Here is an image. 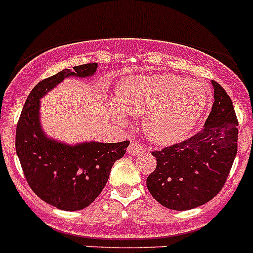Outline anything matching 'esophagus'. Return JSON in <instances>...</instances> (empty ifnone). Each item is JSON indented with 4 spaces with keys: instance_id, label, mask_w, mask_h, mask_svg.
Instances as JSON below:
<instances>
[{
    "instance_id": "esophagus-1",
    "label": "esophagus",
    "mask_w": 253,
    "mask_h": 253,
    "mask_svg": "<svg viewBox=\"0 0 253 253\" xmlns=\"http://www.w3.org/2000/svg\"><path fill=\"white\" fill-rule=\"evenodd\" d=\"M142 152H144V148H143V145L141 143L136 142V141H132L129 143L128 148H127V153H128L129 155H138L141 154Z\"/></svg>"
}]
</instances>
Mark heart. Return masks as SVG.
I'll list each match as a JSON object with an SVG mask.
<instances>
[{
    "mask_svg": "<svg viewBox=\"0 0 253 253\" xmlns=\"http://www.w3.org/2000/svg\"><path fill=\"white\" fill-rule=\"evenodd\" d=\"M116 103L127 114L145 116L148 138L168 145L193 128L206 108L207 93L200 83L178 76H142L122 82Z\"/></svg>",
    "mask_w": 253,
    "mask_h": 253,
    "instance_id": "b5f03b06",
    "label": "heart"
}]
</instances>
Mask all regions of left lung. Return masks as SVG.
<instances>
[{
  "label": "left lung",
  "instance_id": "1",
  "mask_svg": "<svg viewBox=\"0 0 253 253\" xmlns=\"http://www.w3.org/2000/svg\"><path fill=\"white\" fill-rule=\"evenodd\" d=\"M214 103L205 126L191 138L154 150L157 168L147 178L150 195L162 206L188 211L215 197L223 188L237 153V122L233 101L211 81Z\"/></svg>",
  "mask_w": 253,
  "mask_h": 253
}]
</instances>
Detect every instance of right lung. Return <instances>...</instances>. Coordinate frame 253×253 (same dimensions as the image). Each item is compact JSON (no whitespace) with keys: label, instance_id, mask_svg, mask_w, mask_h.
Segmentation results:
<instances>
[{"label":"right lung","instance_id":"obj_1","mask_svg":"<svg viewBox=\"0 0 253 253\" xmlns=\"http://www.w3.org/2000/svg\"><path fill=\"white\" fill-rule=\"evenodd\" d=\"M96 63L66 68L37 84L17 124L16 152L27 182L38 197L62 211H81L94 202L108 182L111 168L129 142L66 144L50 138L40 125V99L68 77H90Z\"/></svg>","mask_w":253,"mask_h":253}]
</instances>
